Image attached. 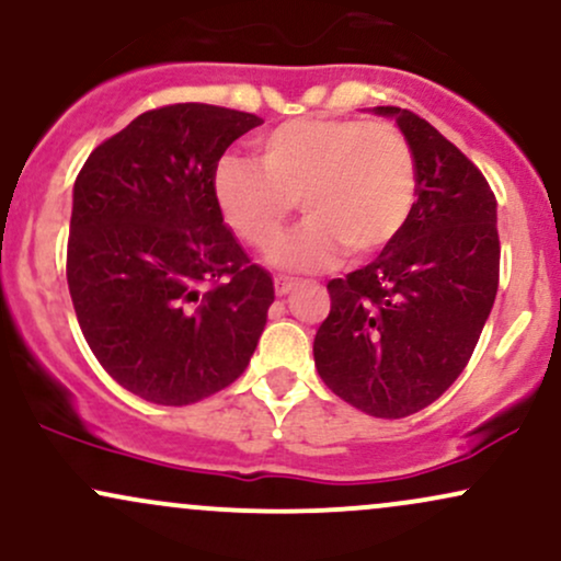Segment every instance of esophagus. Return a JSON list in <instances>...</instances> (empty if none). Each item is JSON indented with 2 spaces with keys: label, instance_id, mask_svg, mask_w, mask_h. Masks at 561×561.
Masks as SVG:
<instances>
[{
  "label": "esophagus",
  "instance_id": "obj_1",
  "mask_svg": "<svg viewBox=\"0 0 561 561\" xmlns=\"http://www.w3.org/2000/svg\"><path fill=\"white\" fill-rule=\"evenodd\" d=\"M274 289H276V295H279V298H285V295H289L295 289V282L293 279H285V276H276Z\"/></svg>",
  "mask_w": 561,
  "mask_h": 561
}]
</instances>
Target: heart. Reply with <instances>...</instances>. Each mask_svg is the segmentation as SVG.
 Here are the masks:
<instances>
[{
    "label": "heart",
    "mask_w": 561,
    "mask_h": 561,
    "mask_svg": "<svg viewBox=\"0 0 561 561\" xmlns=\"http://www.w3.org/2000/svg\"><path fill=\"white\" fill-rule=\"evenodd\" d=\"M261 163L224 156L214 195L224 221L259 253L272 250L295 205L306 224L274 250L289 272H317L345 253L366 259L401 234L416 203V163L390 124L295 118L255 139Z\"/></svg>",
    "instance_id": "1"
}]
</instances>
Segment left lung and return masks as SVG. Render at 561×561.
Segmentation results:
<instances>
[{"instance_id": "obj_1", "label": "left lung", "mask_w": 561, "mask_h": 561, "mask_svg": "<svg viewBox=\"0 0 561 561\" xmlns=\"http://www.w3.org/2000/svg\"><path fill=\"white\" fill-rule=\"evenodd\" d=\"M392 118L416 163V203L369 266L332 279L330 317L313 337L324 385L382 420L416 414L446 392L478 345L499 289L495 197L478 165L435 126Z\"/></svg>"}]
</instances>
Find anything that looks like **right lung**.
I'll list each match as a JSON object with an SVG mask.
<instances>
[{
	"instance_id": "1",
	"label": "right lung",
	"mask_w": 561,
	"mask_h": 561,
	"mask_svg": "<svg viewBox=\"0 0 561 561\" xmlns=\"http://www.w3.org/2000/svg\"><path fill=\"white\" fill-rule=\"evenodd\" d=\"M261 124L203 102L158 107L102 141L76 179L70 300L102 369L145 401H203L259 345L274 282L224 224L214 169Z\"/></svg>"
}]
</instances>
